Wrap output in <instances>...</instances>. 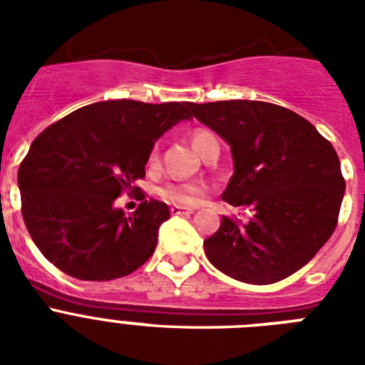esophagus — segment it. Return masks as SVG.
I'll return each instance as SVG.
<instances>
[{"label":"esophagus","instance_id":"34e87169","mask_svg":"<svg viewBox=\"0 0 365 365\" xmlns=\"http://www.w3.org/2000/svg\"><path fill=\"white\" fill-rule=\"evenodd\" d=\"M170 212L174 216H180V214H193V208H185V206H180V205H172L170 206Z\"/></svg>","mask_w":365,"mask_h":365}]
</instances>
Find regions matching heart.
Returning <instances> with one entry per match:
<instances>
[{"label": "heart", "mask_w": 365, "mask_h": 365, "mask_svg": "<svg viewBox=\"0 0 365 365\" xmlns=\"http://www.w3.org/2000/svg\"><path fill=\"white\" fill-rule=\"evenodd\" d=\"M212 142H217L216 136L212 132L205 130V128H199L191 134V143L193 148L202 153ZM159 165V151L153 149L151 155H149V166H157ZM159 195L163 199L170 200V202H176V205H187L193 206L197 205L202 195H205V185L197 182H187V183H168L165 187L160 189Z\"/></svg>", "instance_id": "b5f03b06"}]
</instances>
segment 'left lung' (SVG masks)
<instances>
[{"instance_id": "1", "label": "left lung", "mask_w": 365, "mask_h": 365, "mask_svg": "<svg viewBox=\"0 0 365 365\" xmlns=\"http://www.w3.org/2000/svg\"><path fill=\"white\" fill-rule=\"evenodd\" d=\"M189 108L231 145L235 172L222 199L254 210L246 225L223 216L205 240L206 257L246 284H272L299 271L337 225L345 180L334 145L307 119L269 102Z\"/></svg>"}]
</instances>
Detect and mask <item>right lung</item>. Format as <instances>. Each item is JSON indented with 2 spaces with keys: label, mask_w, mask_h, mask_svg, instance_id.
<instances>
[{
  "label": "right lung",
  "mask_w": 365,
  "mask_h": 365,
  "mask_svg": "<svg viewBox=\"0 0 365 365\" xmlns=\"http://www.w3.org/2000/svg\"><path fill=\"white\" fill-rule=\"evenodd\" d=\"M189 102L108 100L47 126L20 163L22 217L31 240L60 271L79 280L130 274L153 255L170 210L143 200L134 214L115 208L140 193L153 143L189 119Z\"/></svg>",
  "instance_id": "add662e5"
}]
</instances>
